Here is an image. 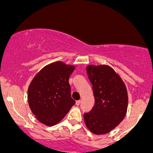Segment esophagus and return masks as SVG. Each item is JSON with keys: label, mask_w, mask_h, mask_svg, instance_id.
Here are the masks:
<instances>
[{"label": "esophagus", "mask_w": 153, "mask_h": 153, "mask_svg": "<svg viewBox=\"0 0 153 153\" xmlns=\"http://www.w3.org/2000/svg\"><path fill=\"white\" fill-rule=\"evenodd\" d=\"M75 104H76L77 106H79V105L80 104V100H78V101H76V102H75Z\"/></svg>", "instance_id": "34e87169"}]
</instances>
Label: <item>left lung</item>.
<instances>
[{
    "label": "left lung",
    "instance_id": "8db88e82",
    "mask_svg": "<svg viewBox=\"0 0 153 153\" xmlns=\"http://www.w3.org/2000/svg\"><path fill=\"white\" fill-rule=\"evenodd\" d=\"M86 71L92 84L95 104L91 111L84 114L85 125L94 134H106L125 117L128 105L127 88L109 66L88 65Z\"/></svg>",
    "mask_w": 153,
    "mask_h": 153
}]
</instances>
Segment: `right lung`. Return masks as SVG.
I'll return each instance as SVG.
<instances>
[{
  "instance_id": "add662e5",
  "label": "right lung",
  "mask_w": 153,
  "mask_h": 153,
  "mask_svg": "<svg viewBox=\"0 0 153 153\" xmlns=\"http://www.w3.org/2000/svg\"><path fill=\"white\" fill-rule=\"evenodd\" d=\"M75 67L58 61L43 68L28 89V102L36 119L53 126L65 117L75 103L71 98L69 78Z\"/></svg>"
}]
</instances>
